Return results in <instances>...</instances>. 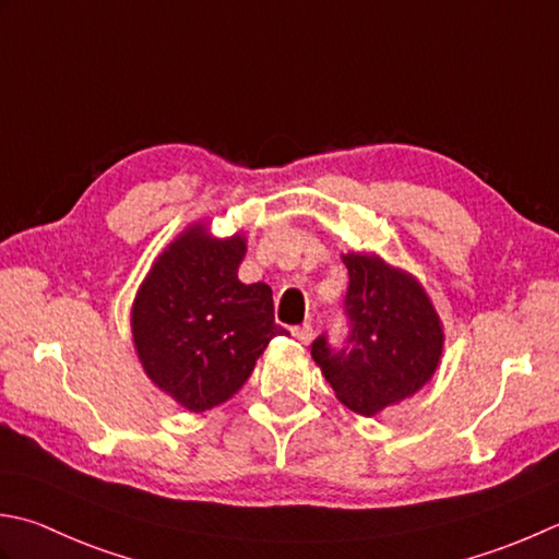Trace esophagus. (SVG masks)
<instances>
[{
  "instance_id": "obj_1",
  "label": "esophagus",
  "mask_w": 559,
  "mask_h": 559,
  "mask_svg": "<svg viewBox=\"0 0 559 559\" xmlns=\"http://www.w3.org/2000/svg\"><path fill=\"white\" fill-rule=\"evenodd\" d=\"M293 336L298 338V342H302V344H310L314 332H312L310 324H300V326H293Z\"/></svg>"
}]
</instances>
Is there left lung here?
Wrapping results in <instances>:
<instances>
[{"label":"left lung","instance_id":"8db88e82","mask_svg":"<svg viewBox=\"0 0 559 559\" xmlns=\"http://www.w3.org/2000/svg\"><path fill=\"white\" fill-rule=\"evenodd\" d=\"M346 338L312 342V358L348 409L373 417L429 382L443 348L441 320L409 273L368 254H346Z\"/></svg>","mask_w":559,"mask_h":559}]
</instances>
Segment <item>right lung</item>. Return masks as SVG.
Here are the masks:
<instances>
[{
    "instance_id": "obj_1",
    "label": "right lung",
    "mask_w": 559,
    "mask_h": 559,
    "mask_svg": "<svg viewBox=\"0 0 559 559\" xmlns=\"http://www.w3.org/2000/svg\"><path fill=\"white\" fill-rule=\"evenodd\" d=\"M245 237L213 239L189 227L150 269L133 305V338L142 368L189 412H205L245 385L273 336L266 283H242Z\"/></svg>"
}]
</instances>
